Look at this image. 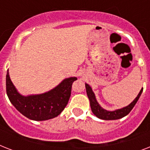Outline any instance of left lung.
Listing matches in <instances>:
<instances>
[{"mask_svg": "<svg viewBox=\"0 0 150 150\" xmlns=\"http://www.w3.org/2000/svg\"><path fill=\"white\" fill-rule=\"evenodd\" d=\"M86 89L87 96L89 97V102H90V107H91L92 111L97 117H99L100 119H103V120H117V119L122 118L126 115H128L130 113L131 110H132L133 107H135V103H137L138 100L139 99L140 96H141V94L142 93V90H143V89H141L139 93L138 94L137 97L127 107H123L121 109L116 110L114 111H107L106 110L103 109L102 107L99 105V103L96 100L95 94L92 90L91 87L89 86L88 84H86Z\"/></svg>", "mask_w": 150, "mask_h": 150, "instance_id": "obj_1", "label": "left lung"}]
</instances>
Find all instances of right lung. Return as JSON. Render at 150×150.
Listing matches in <instances>:
<instances>
[{"instance_id":"right-lung-1","label":"right lung","mask_w":150,"mask_h":150,"mask_svg":"<svg viewBox=\"0 0 150 150\" xmlns=\"http://www.w3.org/2000/svg\"><path fill=\"white\" fill-rule=\"evenodd\" d=\"M75 80L77 78H68L47 93L23 96L14 86L8 70L6 92L11 103L21 114L33 121H45L58 116L65 108L71 93V86Z\"/></svg>"}]
</instances>
